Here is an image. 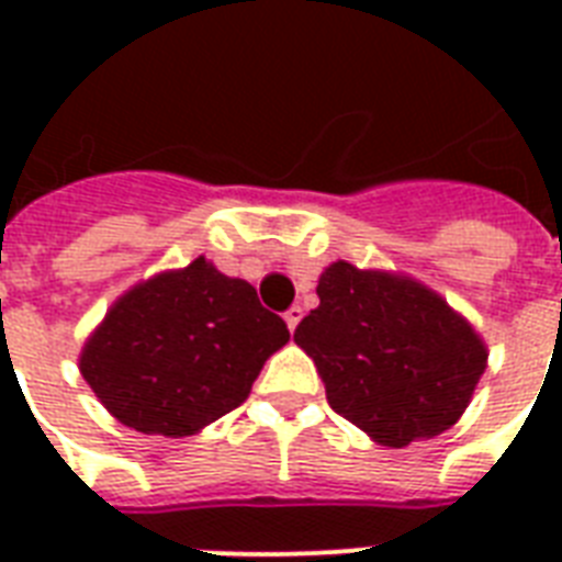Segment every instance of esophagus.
I'll list each match as a JSON object with an SVG mask.
<instances>
[{
	"instance_id": "esophagus-1",
	"label": "esophagus",
	"mask_w": 562,
	"mask_h": 562,
	"mask_svg": "<svg viewBox=\"0 0 562 562\" xmlns=\"http://www.w3.org/2000/svg\"><path fill=\"white\" fill-rule=\"evenodd\" d=\"M300 321H303V308H300V306H291L289 312H285V324H289L291 333H294V329H297Z\"/></svg>"
}]
</instances>
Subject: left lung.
<instances>
[{
	"label": "left lung",
	"mask_w": 562,
	"mask_h": 562,
	"mask_svg": "<svg viewBox=\"0 0 562 562\" xmlns=\"http://www.w3.org/2000/svg\"><path fill=\"white\" fill-rule=\"evenodd\" d=\"M317 297L294 341L344 419L391 449L461 419L487 370V344L437 291L338 259L321 273Z\"/></svg>",
	"instance_id": "obj_1"
}]
</instances>
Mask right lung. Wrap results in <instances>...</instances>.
Segmentation results:
<instances>
[{"mask_svg": "<svg viewBox=\"0 0 562 562\" xmlns=\"http://www.w3.org/2000/svg\"><path fill=\"white\" fill-rule=\"evenodd\" d=\"M285 344L289 326L254 285L198 256L127 289L87 338L78 368L122 426L189 437L238 408Z\"/></svg>", "mask_w": 562, "mask_h": 562, "instance_id": "1", "label": "right lung"}]
</instances>
